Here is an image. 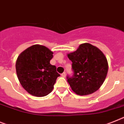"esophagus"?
Instances as JSON below:
<instances>
[{
    "mask_svg": "<svg viewBox=\"0 0 124 124\" xmlns=\"http://www.w3.org/2000/svg\"><path fill=\"white\" fill-rule=\"evenodd\" d=\"M61 76H62V77H63V78H65V72H63V73L61 74Z\"/></svg>",
    "mask_w": 124,
    "mask_h": 124,
    "instance_id": "1",
    "label": "esophagus"
}]
</instances>
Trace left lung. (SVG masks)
I'll return each mask as SVG.
<instances>
[{
    "label": "left lung",
    "mask_w": 124,
    "mask_h": 124,
    "mask_svg": "<svg viewBox=\"0 0 124 124\" xmlns=\"http://www.w3.org/2000/svg\"><path fill=\"white\" fill-rule=\"evenodd\" d=\"M74 73L67 77L72 90L78 95L92 94L101 87L107 77L108 64L105 55L96 46L85 43L75 52L67 54Z\"/></svg>",
    "instance_id": "left-lung-1"
}]
</instances>
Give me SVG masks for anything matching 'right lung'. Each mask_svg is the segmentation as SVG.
Segmentation results:
<instances>
[{
    "instance_id": "right-lung-1",
    "label": "right lung",
    "mask_w": 124,
    "mask_h": 124,
    "mask_svg": "<svg viewBox=\"0 0 124 124\" xmlns=\"http://www.w3.org/2000/svg\"><path fill=\"white\" fill-rule=\"evenodd\" d=\"M53 52L41 45H34L19 54L16 70L22 87L35 96L42 97L52 91L60 76L55 65L50 64Z\"/></svg>"
}]
</instances>
